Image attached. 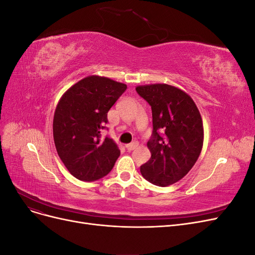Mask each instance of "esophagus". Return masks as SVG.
<instances>
[{
  "instance_id": "esophagus-1",
  "label": "esophagus",
  "mask_w": 255,
  "mask_h": 255,
  "mask_svg": "<svg viewBox=\"0 0 255 255\" xmlns=\"http://www.w3.org/2000/svg\"><path fill=\"white\" fill-rule=\"evenodd\" d=\"M137 145H138V142L137 141H133V142L127 144L126 148H127L128 151H133L135 148H137Z\"/></svg>"
}]
</instances>
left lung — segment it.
<instances>
[{
	"label": "left lung",
	"instance_id": "1",
	"mask_svg": "<svg viewBox=\"0 0 255 255\" xmlns=\"http://www.w3.org/2000/svg\"><path fill=\"white\" fill-rule=\"evenodd\" d=\"M152 110L153 132L148 141L151 158L140 166L146 181L168 186L194 167L203 145V123L192 99L167 84L136 87Z\"/></svg>",
	"mask_w": 255,
	"mask_h": 255
}]
</instances>
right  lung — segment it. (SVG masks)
Returning a JSON list of instances; mask_svg holds the SVG:
<instances>
[{
  "label": "right lung",
  "mask_w": 255,
  "mask_h": 255,
  "mask_svg": "<svg viewBox=\"0 0 255 255\" xmlns=\"http://www.w3.org/2000/svg\"><path fill=\"white\" fill-rule=\"evenodd\" d=\"M127 85L92 75L69 88L56 106L53 137L58 156L74 177L84 182L109 174L120 150L112 138H101L107 113Z\"/></svg>",
  "instance_id": "right-lung-1"
}]
</instances>
